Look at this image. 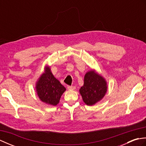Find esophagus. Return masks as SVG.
Returning <instances> with one entry per match:
<instances>
[{
    "label": "esophagus",
    "mask_w": 146,
    "mask_h": 146,
    "mask_svg": "<svg viewBox=\"0 0 146 146\" xmlns=\"http://www.w3.org/2000/svg\"><path fill=\"white\" fill-rule=\"evenodd\" d=\"M67 88L68 90H74L76 88L75 86H68Z\"/></svg>",
    "instance_id": "1"
}]
</instances>
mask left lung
Segmentation results:
<instances>
[{
	"instance_id": "left-lung-1",
	"label": "left lung",
	"mask_w": 146,
	"mask_h": 146,
	"mask_svg": "<svg viewBox=\"0 0 146 146\" xmlns=\"http://www.w3.org/2000/svg\"><path fill=\"white\" fill-rule=\"evenodd\" d=\"M107 88V83L104 77L95 70H91L86 73L84 83L79 92L84 103L92 106L102 100Z\"/></svg>"
}]
</instances>
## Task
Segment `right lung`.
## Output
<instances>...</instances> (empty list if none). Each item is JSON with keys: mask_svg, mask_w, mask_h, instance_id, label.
<instances>
[{"mask_svg": "<svg viewBox=\"0 0 146 146\" xmlns=\"http://www.w3.org/2000/svg\"><path fill=\"white\" fill-rule=\"evenodd\" d=\"M66 88L54 76L50 66L46 65L44 71L36 83V90L40 100L46 104L56 106L60 102Z\"/></svg>", "mask_w": 146, "mask_h": 146, "instance_id": "right-lung-1", "label": "right lung"}]
</instances>
